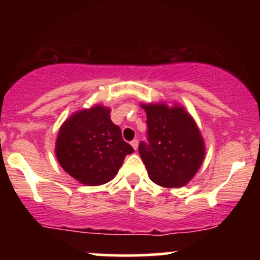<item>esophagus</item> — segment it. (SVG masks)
I'll use <instances>...</instances> for the list:
<instances>
[{
	"label": "esophagus",
	"mask_w": 260,
	"mask_h": 260,
	"mask_svg": "<svg viewBox=\"0 0 260 260\" xmlns=\"http://www.w3.org/2000/svg\"><path fill=\"white\" fill-rule=\"evenodd\" d=\"M131 145H132L134 150H137V149H138V139H133L132 142H131Z\"/></svg>",
	"instance_id": "1"
}]
</instances>
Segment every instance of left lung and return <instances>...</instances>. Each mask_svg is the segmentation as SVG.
I'll return each mask as SVG.
<instances>
[{
	"label": "left lung",
	"instance_id": "obj_1",
	"mask_svg": "<svg viewBox=\"0 0 260 260\" xmlns=\"http://www.w3.org/2000/svg\"><path fill=\"white\" fill-rule=\"evenodd\" d=\"M147 112L148 143L139 154L154 183L180 188L193 178L204 160V140L192 116L182 106L143 104Z\"/></svg>",
	"mask_w": 260,
	"mask_h": 260
}]
</instances>
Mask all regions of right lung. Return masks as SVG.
Here are the masks:
<instances>
[{
	"label": "right lung",
	"instance_id": "right-lung-1",
	"mask_svg": "<svg viewBox=\"0 0 260 260\" xmlns=\"http://www.w3.org/2000/svg\"><path fill=\"white\" fill-rule=\"evenodd\" d=\"M59 165L80 183L99 186L111 181L133 148L110 118V109L96 105L73 113L56 140Z\"/></svg>",
	"mask_w": 260,
	"mask_h": 260
}]
</instances>
